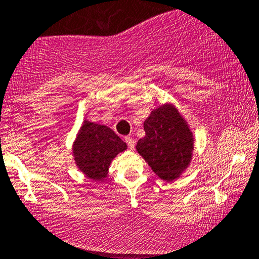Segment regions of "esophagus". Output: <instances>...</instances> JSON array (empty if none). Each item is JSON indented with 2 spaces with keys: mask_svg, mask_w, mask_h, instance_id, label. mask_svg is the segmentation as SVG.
I'll list each match as a JSON object with an SVG mask.
<instances>
[{
  "mask_svg": "<svg viewBox=\"0 0 259 259\" xmlns=\"http://www.w3.org/2000/svg\"><path fill=\"white\" fill-rule=\"evenodd\" d=\"M124 142H126L127 145H128L130 149H135L136 142H135V139H133L132 137H126V138H124Z\"/></svg>",
  "mask_w": 259,
  "mask_h": 259,
  "instance_id": "34e87169",
  "label": "esophagus"
}]
</instances>
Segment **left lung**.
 <instances>
[{
	"instance_id": "obj_1",
	"label": "left lung",
	"mask_w": 259,
	"mask_h": 259,
	"mask_svg": "<svg viewBox=\"0 0 259 259\" xmlns=\"http://www.w3.org/2000/svg\"><path fill=\"white\" fill-rule=\"evenodd\" d=\"M144 131L145 137L136 145L137 152L161 180L174 181L192 158V132L171 105L154 110L144 121Z\"/></svg>"
}]
</instances>
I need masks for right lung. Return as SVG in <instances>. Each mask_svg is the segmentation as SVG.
I'll return each mask as SVG.
<instances>
[{
    "instance_id": "right-lung-1",
    "label": "right lung",
    "mask_w": 259,
    "mask_h": 259,
    "mask_svg": "<svg viewBox=\"0 0 259 259\" xmlns=\"http://www.w3.org/2000/svg\"><path fill=\"white\" fill-rule=\"evenodd\" d=\"M127 145L104 124L84 121L73 145L74 160L89 179L101 181L107 176L110 162Z\"/></svg>"
}]
</instances>
